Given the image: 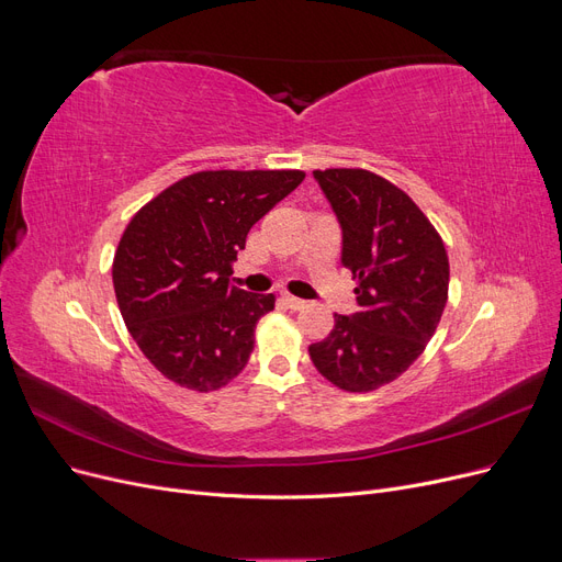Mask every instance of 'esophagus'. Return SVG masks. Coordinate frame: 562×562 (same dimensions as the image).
I'll return each mask as SVG.
<instances>
[{
  "label": "esophagus",
  "instance_id": "34e87169",
  "mask_svg": "<svg viewBox=\"0 0 562 562\" xmlns=\"http://www.w3.org/2000/svg\"><path fill=\"white\" fill-rule=\"evenodd\" d=\"M283 302H285V307H288V310H295V312L307 307V302L300 300V297H293V295H283Z\"/></svg>",
  "mask_w": 562,
  "mask_h": 562
}]
</instances>
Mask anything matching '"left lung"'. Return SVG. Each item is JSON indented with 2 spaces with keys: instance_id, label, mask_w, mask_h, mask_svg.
Listing matches in <instances>:
<instances>
[{
  "instance_id": "obj_1",
  "label": "left lung",
  "mask_w": 562,
  "mask_h": 562,
  "mask_svg": "<svg viewBox=\"0 0 562 562\" xmlns=\"http://www.w3.org/2000/svg\"><path fill=\"white\" fill-rule=\"evenodd\" d=\"M314 178L342 225V265L361 310L335 314L310 356L337 389L368 394L427 349L448 302V250L431 220L386 178L366 168H326Z\"/></svg>"
}]
</instances>
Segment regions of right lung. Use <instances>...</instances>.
Here are the masks:
<instances>
[{
  "label": "right lung",
  "mask_w": 562,
  "mask_h": 562,
  "mask_svg": "<svg viewBox=\"0 0 562 562\" xmlns=\"http://www.w3.org/2000/svg\"><path fill=\"white\" fill-rule=\"evenodd\" d=\"M304 171H199L131 217L112 262L119 312L145 359L171 382L227 386L246 368L274 295L229 283L250 227Z\"/></svg>",
  "instance_id": "add662e5"
}]
</instances>
